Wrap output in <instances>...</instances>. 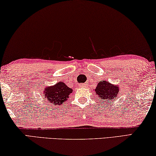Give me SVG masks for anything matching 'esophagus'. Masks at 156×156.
Here are the masks:
<instances>
[{
	"label": "esophagus",
	"mask_w": 156,
	"mask_h": 156,
	"mask_svg": "<svg viewBox=\"0 0 156 156\" xmlns=\"http://www.w3.org/2000/svg\"><path fill=\"white\" fill-rule=\"evenodd\" d=\"M81 87H85V85H81Z\"/></svg>",
	"instance_id": "1"
}]
</instances>
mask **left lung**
Masks as SVG:
<instances>
[{
	"label": "left lung",
	"mask_w": 156,
	"mask_h": 156,
	"mask_svg": "<svg viewBox=\"0 0 156 156\" xmlns=\"http://www.w3.org/2000/svg\"><path fill=\"white\" fill-rule=\"evenodd\" d=\"M119 87L117 85H113L108 83L107 80H100L95 89V92L96 95L98 96L99 99L107 103H111L114 99H117L118 97V94H119Z\"/></svg>",
	"instance_id": "1"
}]
</instances>
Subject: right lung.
Returning <instances> with one entry per match:
<instances>
[{"instance_id":"obj_1","label":"right lung","mask_w":156,"mask_h":156,"mask_svg":"<svg viewBox=\"0 0 156 156\" xmlns=\"http://www.w3.org/2000/svg\"><path fill=\"white\" fill-rule=\"evenodd\" d=\"M72 92L73 90L71 88L67 87L62 81H60L55 85L45 87L43 93L49 103L55 105H60L65 104L69 94Z\"/></svg>"}]
</instances>
